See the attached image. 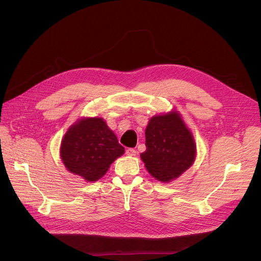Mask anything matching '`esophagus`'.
<instances>
[{
  "label": "esophagus",
  "mask_w": 261,
  "mask_h": 261,
  "mask_svg": "<svg viewBox=\"0 0 261 261\" xmlns=\"http://www.w3.org/2000/svg\"><path fill=\"white\" fill-rule=\"evenodd\" d=\"M136 153H137V151L134 148H128L127 150H126V154H127V155L134 156V155H136Z\"/></svg>",
  "instance_id": "1"
}]
</instances>
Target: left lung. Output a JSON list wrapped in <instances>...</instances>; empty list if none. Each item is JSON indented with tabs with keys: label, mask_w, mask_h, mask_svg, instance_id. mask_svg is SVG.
Returning a JSON list of instances; mask_svg holds the SVG:
<instances>
[{
	"label": "left lung",
	"mask_w": 261,
	"mask_h": 261,
	"mask_svg": "<svg viewBox=\"0 0 261 261\" xmlns=\"http://www.w3.org/2000/svg\"><path fill=\"white\" fill-rule=\"evenodd\" d=\"M145 135L146 151L140 158L158 180L168 183L192 167L196 144L176 111L150 118Z\"/></svg>",
	"instance_id": "8db88e82"
}]
</instances>
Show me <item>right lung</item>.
Returning <instances> with one entry per match:
<instances>
[{
    "instance_id": "add662e5",
    "label": "right lung",
    "mask_w": 261,
    "mask_h": 261,
    "mask_svg": "<svg viewBox=\"0 0 261 261\" xmlns=\"http://www.w3.org/2000/svg\"><path fill=\"white\" fill-rule=\"evenodd\" d=\"M60 153L69 172L94 181L124 153V147L101 117H84L66 132Z\"/></svg>"
}]
</instances>
